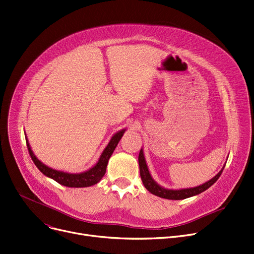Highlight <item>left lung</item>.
Here are the masks:
<instances>
[{
  "label": "left lung",
  "mask_w": 254,
  "mask_h": 254,
  "mask_svg": "<svg viewBox=\"0 0 254 254\" xmlns=\"http://www.w3.org/2000/svg\"><path fill=\"white\" fill-rule=\"evenodd\" d=\"M226 165V164H225ZM225 165L223 166V168L219 171L212 179H210L209 181L205 182L204 184L199 185L197 187L194 188H187V189H180V190H173V189H166L162 186H160L159 184H157L155 182V180L152 178L148 165L146 163V159L144 156V151L143 148L141 149L140 153H139V166H140V175H141V179L142 182L145 186V188L153 195L164 198V199H171V200H182V199H186L189 198L195 195H198L202 192H204L205 190H207L209 187L218 180V178L221 177Z\"/></svg>",
  "instance_id": "obj_1"
}]
</instances>
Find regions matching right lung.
<instances>
[{
    "label": "right lung",
    "instance_id": "obj_1",
    "mask_svg": "<svg viewBox=\"0 0 254 254\" xmlns=\"http://www.w3.org/2000/svg\"><path fill=\"white\" fill-rule=\"evenodd\" d=\"M126 131V128L118 130L115 132L113 136L111 137L109 143L103 150L102 153H101L97 163L89 168L88 171H84L81 173L77 174H71V173H67L63 171H58L54 170V168L50 167L43 163L41 160L38 159V157L33 153V151L31 150V147L29 145L28 139L26 137L25 133V140H26V145L27 149L30 154V157L32 161L35 162L37 167L40 170L41 173H43L46 177L52 179L59 183L62 186H66V187H70V188H84V187H90V186L96 185L99 183L102 179L106 173V167L108 164V160L111 157L113 151L115 150L118 142L121 141L122 137L124 136V133Z\"/></svg>",
    "mask_w": 254,
    "mask_h": 254
}]
</instances>
